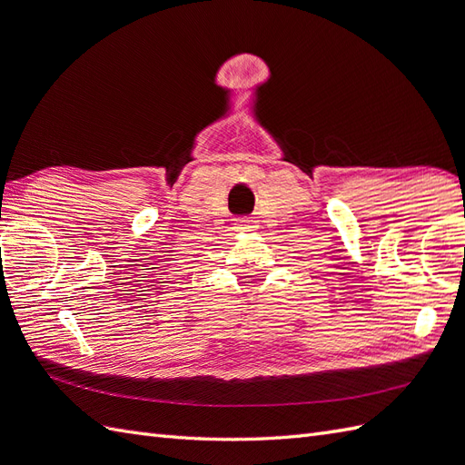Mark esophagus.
<instances>
[{
    "mask_svg": "<svg viewBox=\"0 0 465 465\" xmlns=\"http://www.w3.org/2000/svg\"><path fill=\"white\" fill-rule=\"evenodd\" d=\"M236 229L242 231V232H250V231L256 229V223L250 221V219H238L236 221Z\"/></svg>",
    "mask_w": 465,
    "mask_h": 465,
    "instance_id": "obj_1",
    "label": "esophagus"
}]
</instances>
